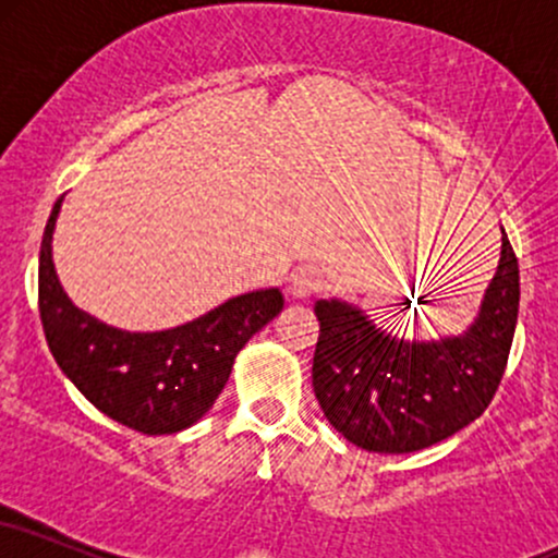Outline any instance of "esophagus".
<instances>
[{
	"label": "esophagus",
	"instance_id": "1",
	"mask_svg": "<svg viewBox=\"0 0 558 558\" xmlns=\"http://www.w3.org/2000/svg\"><path fill=\"white\" fill-rule=\"evenodd\" d=\"M319 286H323V278H319L315 267H299L291 275V293L296 299L312 296V293L319 291Z\"/></svg>",
	"mask_w": 558,
	"mask_h": 558
}]
</instances>
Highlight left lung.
I'll list each match as a JSON object with an SVG mask.
<instances>
[{
	"mask_svg": "<svg viewBox=\"0 0 558 558\" xmlns=\"http://www.w3.org/2000/svg\"><path fill=\"white\" fill-rule=\"evenodd\" d=\"M520 312V265L501 228V259L477 319L440 341L399 338L338 299L315 304L312 386L349 444L375 453L427 448L488 409L509 362Z\"/></svg>",
	"mask_w": 558,
	"mask_h": 558,
	"instance_id": "left-lung-1",
	"label": "left lung"
}]
</instances>
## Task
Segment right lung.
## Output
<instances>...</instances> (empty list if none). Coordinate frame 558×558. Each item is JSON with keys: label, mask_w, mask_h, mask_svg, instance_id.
Returning a JSON list of instances; mask_svg holds the SVG:
<instances>
[{"label": "right lung", "mask_w": 558, "mask_h": 558, "mask_svg": "<svg viewBox=\"0 0 558 558\" xmlns=\"http://www.w3.org/2000/svg\"><path fill=\"white\" fill-rule=\"evenodd\" d=\"M57 198L38 254V312L54 362L107 417L146 435L185 430L226 388L235 356L283 310L278 288L228 299L194 323L159 332L110 328L81 312L57 280Z\"/></svg>", "instance_id": "obj_1"}]
</instances>
